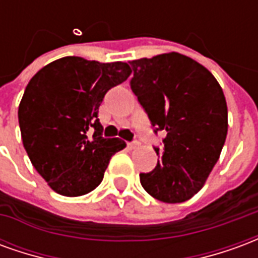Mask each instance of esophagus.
I'll return each mask as SVG.
<instances>
[{"instance_id":"1","label":"esophagus","mask_w":258,"mask_h":258,"mask_svg":"<svg viewBox=\"0 0 258 258\" xmlns=\"http://www.w3.org/2000/svg\"><path fill=\"white\" fill-rule=\"evenodd\" d=\"M138 146H140V142H138V141H134V142H128L130 149H135V148H138Z\"/></svg>"}]
</instances>
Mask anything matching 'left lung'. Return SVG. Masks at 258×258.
Wrapping results in <instances>:
<instances>
[{
	"instance_id": "1",
	"label": "left lung",
	"mask_w": 258,
	"mask_h": 258,
	"mask_svg": "<svg viewBox=\"0 0 258 258\" xmlns=\"http://www.w3.org/2000/svg\"><path fill=\"white\" fill-rule=\"evenodd\" d=\"M131 90L164 148L141 185L155 199L181 203L198 194L220 159L228 133L227 101L216 77L196 60L178 52L130 62Z\"/></svg>"
}]
</instances>
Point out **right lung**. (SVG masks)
<instances>
[{
  "label": "right lung",
  "instance_id": "1",
  "mask_svg": "<svg viewBox=\"0 0 258 258\" xmlns=\"http://www.w3.org/2000/svg\"><path fill=\"white\" fill-rule=\"evenodd\" d=\"M130 74L124 62L64 56L29 81L18 110L22 141L37 173L56 194H90L102 182L110 157L125 148L120 138L102 137L98 110L107 91Z\"/></svg>",
  "mask_w": 258,
  "mask_h": 258
}]
</instances>
